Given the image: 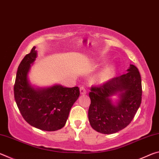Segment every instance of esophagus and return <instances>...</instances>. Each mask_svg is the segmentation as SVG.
<instances>
[{
  "label": "esophagus",
  "mask_w": 159,
  "mask_h": 159,
  "mask_svg": "<svg viewBox=\"0 0 159 159\" xmlns=\"http://www.w3.org/2000/svg\"><path fill=\"white\" fill-rule=\"evenodd\" d=\"M86 93H87V91H86V90L85 89V88L83 87V86L80 88V93L81 94V95H85V94H86Z\"/></svg>",
  "instance_id": "esophagus-1"
}]
</instances>
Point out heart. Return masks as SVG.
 <instances>
[{
  "label": "heart",
  "instance_id": "1",
  "mask_svg": "<svg viewBox=\"0 0 159 159\" xmlns=\"http://www.w3.org/2000/svg\"><path fill=\"white\" fill-rule=\"evenodd\" d=\"M112 70H113L112 66L109 65V66H105L100 72H99V74L98 75L97 79H98V80L99 82L105 81V80L109 77L110 74H111V71H112Z\"/></svg>",
  "mask_w": 159,
  "mask_h": 159
}]
</instances>
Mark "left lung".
I'll return each mask as SVG.
<instances>
[{
    "mask_svg": "<svg viewBox=\"0 0 159 159\" xmlns=\"http://www.w3.org/2000/svg\"><path fill=\"white\" fill-rule=\"evenodd\" d=\"M128 72L90 88L88 119L94 130L103 134L116 133L130 124L142 102V80L137 67L130 64ZM119 95L116 102L112 96Z\"/></svg>",
    "mask_w": 159,
    "mask_h": 159,
    "instance_id": "obj_1",
    "label": "left lung"
}]
</instances>
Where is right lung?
Segmentation results:
<instances>
[{
	"mask_svg": "<svg viewBox=\"0 0 159 159\" xmlns=\"http://www.w3.org/2000/svg\"><path fill=\"white\" fill-rule=\"evenodd\" d=\"M35 49L36 47L32 48L19 65L14 85L15 99L29 124L42 130L55 131L65 125L70 109L79 97V88L59 84L47 88L32 85L28 74L37 57Z\"/></svg>",
	"mask_w": 159,
	"mask_h": 159,
	"instance_id": "right-lung-1",
	"label": "right lung"
}]
</instances>
